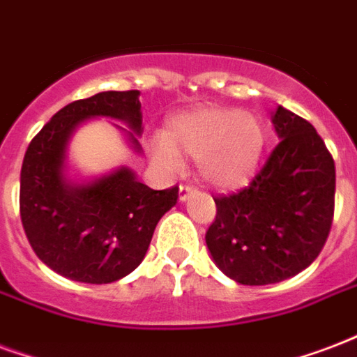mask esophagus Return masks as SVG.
Instances as JSON below:
<instances>
[{
    "label": "esophagus",
    "instance_id": "34e87169",
    "mask_svg": "<svg viewBox=\"0 0 357 357\" xmlns=\"http://www.w3.org/2000/svg\"><path fill=\"white\" fill-rule=\"evenodd\" d=\"M195 187H192V185L190 183H181L179 185V200H181V202H185V200H187V198L190 197V195H192V192H195Z\"/></svg>",
    "mask_w": 357,
    "mask_h": 357
}]
</instances>
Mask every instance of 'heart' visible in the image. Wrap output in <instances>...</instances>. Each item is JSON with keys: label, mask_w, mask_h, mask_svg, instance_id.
I'll return each instance as SVG.
<instances>
[{"label": "heart", "mask_w": 357, "mask_h": 357, "mask_svg": "<svg viewBox=\"0 0 357 357\" xmlns=\"http://www.w3.org/2000/svg\"><path fill=\"white\" fill-rule=\"evenodd\" d=\"M266 146V127L258 116L234 108H197L179 114L165 135L149 142L157 167L168 174L183 168V157L197 159L200 178L219 189L245 183L257 170Z\"/></svg>", "instance_id": "1"}]
</instances>
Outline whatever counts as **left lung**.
Wrapping results in <instances>:
<instances>
[{
    "label": "left lung",
    "instance_id": "8db88e82",
    "mask_svg": "<svg viewBox=\"0 0 357 357\" xmlns=\"http://www.w3.org/2000/svg\"><path fill=\"white\" fill-rule=\"evenodd\" d=\"M279 144L249 187L213 198L206 232L217 268L239 284L262 287L298 275L320 255L335 206V162L307 119L277 106Z\"/></svg>",
    "mask_w": 357,
    "mask_h": 357
}]
</instances>
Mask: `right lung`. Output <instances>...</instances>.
I'll list each match as a JSON object with an SVG mask.
<instances>
[{
  "instance_id": "obj_1",
  "label": "right lung",
  "mask_w": 357,
  "mask_h": 357,
  "mask_svg": "<svg viewBox=\"0 0 357 357\" xmlns=\"http://www.w3.org/2000/svg\"><path fill=\"white\" fill-rule=\"evenodd\" d=\"M140 91H100L63 106L27 146L20 172V217L35 255L70 281L108 284L135 271L160 217L178 202V187L149 189L129 167L75 183L67 148L78 125L93 118L123 121L140 153Z\"/></svg>"
}]
</instances>
